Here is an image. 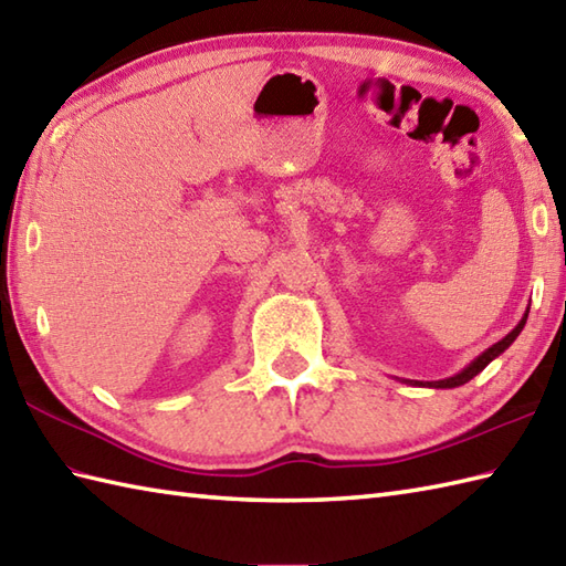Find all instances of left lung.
<instances>
[{"label":"left lung","instance_id":"8db88e82","mask_svg":"<svg viewBox=\"0 0 566 566\" xmlns=\"http://www.w3.org/2000/svg\"><path fill=\"white\" fill-rule=\"evenodd\" d=\"M525 321H527V314L521 318L518 326H515V328L506 335V338L491 345L489 350H484L482 355H479V357L474 359V363H469L462 371H457L454 377L440 379V381H426V384H423V381H411V384H418V387H432V389H454V387H462V384H467L469 379H474V377L479 375V371H482V369L491 363V359H496L503 350H506V347H509L515 338H518L521 331H523V326H525Z\"/></svg>","mask_w":566,"mask_h":566}]
</instances>
